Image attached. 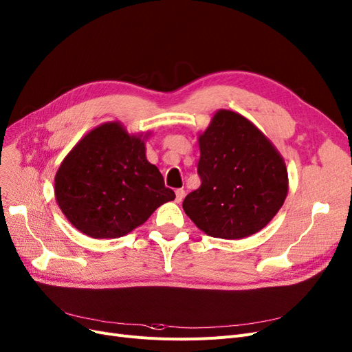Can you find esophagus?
<instances>
[{
	"instance_id": "34e87169",
	"label": "esophagus",
	"mask_w": 352,
	"mask_h": 352,
	"mask_svg": "<svg viewBox=\"0 0 352 352\" xmlns=\"http://www.w3.org/2000/svg\"><path fill=\"white\" fill-rule=\"evenodd\" d=\"M176 202L177 204H180L182 201H184V198H185V190L184 189H176Z\"/></svg>"
}]
</instances>
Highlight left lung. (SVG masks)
Returning a JSON list of instances; mask_svg holds the SVG:
<instances>
[{
    "instance_id": "1",
    "label": "left lung",
    "mask_w": 352,
    "mask_h": 352,
    "mask_svg": "<svg viewBox=\"0 0 352 352\" xmlns=\"http://www.w3.org/2000/svg\"><path fill=\"white\" fill-rule=\"evenodd\" d=\"M201 186L185 214L210 236L240 240L263 230L287 195V170L265 135L243 116L221 109L199 137Z\"/></svg>"
}]
</instances>
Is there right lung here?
<instances>
[{"mask_svg":"<svg viewBox=\"0 0 352 352\" xmlns=\"http://www.w3.org/2000/svg\"><path fill=\"white\" fill-rule=\"evenodd\" d=\"M59 208L76 230L92 238H118L173 201L159 168L146 159L144 142L118 122L83 137L54 177Z\"/></svg>","mask_w":352,"mask_h":352,"instance_id":"right-lung-1","label":"right lung"}]
</instances>
